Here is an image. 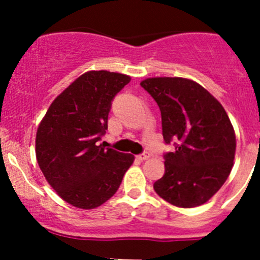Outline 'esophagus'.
<instances>
[{
  "label": "esophagus",
  "instance_id": "esophagus-1",
  "mask_svg": "<svg viewBox=\"0 0 260 260\" xmlns=\"http://www.w3.org/2000/svg\"><path fill=\"white\" fill-rule=\"evenodd\" d=\"M137 158H140L141 161H145V159H148L149 158V153H148V152H143V153L138 154Z\"/></svg>",
  "mask_w": 260,
  "mask_h": 260
}]
</instances>
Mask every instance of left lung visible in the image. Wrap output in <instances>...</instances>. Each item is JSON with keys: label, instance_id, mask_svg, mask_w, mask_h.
Wrapping results in <instances>:
<instances>
[{"label": "left lung", "instance_id": "8db88e82", "mask_svg": "<svg viewBox=\"0 0 260 260\" xmlns=\"http://www.w3.org/2000/svg\"><path fill=\"white\" fill-rule=\"evenodd\" d=\"M141 86L158 104L165 142H175V151L165 153V175L153 183L154 191L179 208L203 205L234 165L237 140L226 112L193 80L148 78Z\"/></svg>", "mask_w": 260, "mask_h": 260}]
</instances>
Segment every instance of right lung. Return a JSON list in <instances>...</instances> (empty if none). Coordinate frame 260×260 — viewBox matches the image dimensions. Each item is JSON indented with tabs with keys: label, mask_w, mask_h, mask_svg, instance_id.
<instances>
[{
	"label": "right lung",
	"mask_w": 260,
	"mask_h": 260,
	"mask_svg": "<svg viewBox=\"0 0 260 260\" xmlns=\"http://www.w3.org/2000/svg\"><path fill=\"white\" fill-rule=\"evenodd\" d=\"M131 77L84 73L55 98L36 132V159L49 185L70 205L95 209L119 188L135 156L98 145L112 101Z\"/></svg>",
	"instance_id": "right-lung-1"
}]
</instances>
